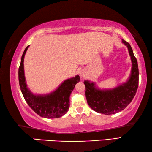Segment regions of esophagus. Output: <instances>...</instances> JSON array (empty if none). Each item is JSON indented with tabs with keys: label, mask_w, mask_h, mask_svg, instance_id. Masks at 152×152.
Masks as SVG:
<instances>
[{
	"label": "esophagus",
	"mask_w": 152,
	"mask_h": 152,
	"mask_svg": "<svg viewBox=\"0 0 152 152\" xmlns=\"http://www.w3.org/2000/svg\"><path fill=\"white\" fill-rule=\"evenodd\" d=\"M80 76H84V72H80Z\"/></svg>",
	"instance_id": "34e87169"
}]
</instances>
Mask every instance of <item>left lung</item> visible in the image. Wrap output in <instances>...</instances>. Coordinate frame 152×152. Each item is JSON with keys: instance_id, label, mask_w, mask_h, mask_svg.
<instances>
[{"instance_id": "8db88e82", "label": "left lung", "mask_w": 152, "mask_h": 152, "mask_svg": "<svg viewBox=\"0 0 152 152\" xmlns=\"http://www.w3.org/2000/svg\"><path fill=\"white\" fill-rule=\"evenodd\" d=\"M127 46L132 62L131 74L128 80L112 89L101 90L95 86L94 82H84L85 94L90 107L97 113L112 115L125 109L135 96L139 84V69L137 59L128 42L122 40Z\"/></svg>"}]
</instances>
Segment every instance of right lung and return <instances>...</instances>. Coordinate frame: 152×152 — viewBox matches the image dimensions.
<instances>
[{
	"label": "right lung",
	"instance_id": "1",
	"mask_svg": "<svg viewBox=\"0 0 152 152\" xmlns=\"http://www.w3.org/2000/svg\"><path fill=\"white\" fill-rule=\"evenodd\" d=\"M23 53L19 68V81L20 91L28 105L39 116L53 119L62 117L70 107V96L76 83L80 82L79 75L67 79L54 91L47 94H34L27 87L24 73V58L28 48Z\"/></svg>",
	"mask_w": 152,
	"mask_h": 152
}]
</instances>
